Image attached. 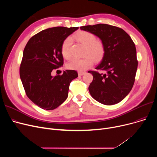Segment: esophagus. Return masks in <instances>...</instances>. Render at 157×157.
I'll list each match as a JSON object with an SVG mask.
<instances>
[{
    "label": "esophagus",
    "mask_w": 157,
    "mask_h": 157,
    "mask_svg": "<svg viewBox=\"0 0 157 157\" xmlns=\"http://www.w3.org/2000/svg\"><path fill=\"white\" fill-rule=\"evenodd\" d=\"M85 73H86L85 72L79 71V72H78V75H79V76H83V75H84V74H85Z\"/></svg>",
    "instance_id": "obj_1"
}]
</instances>
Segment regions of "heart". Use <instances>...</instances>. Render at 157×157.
Instances as JSON below:
<instances>
[{
    "instance_id": "obj_1",
    "label": "heart",
    "mask_w": 157,
    "mask_h": 157,
    "mask_svg": "<svg viewBox=\"0 0 157 157\" xmlns=\"http://www.w3.org/2000/svg\"><path fill=\"white\" fill-rule=\"evenodd\" d=\"M79 43L85 46V55H88L81 59L74 58L67 63V67L78 71H83L91 67L95 61L101 60L105 54V46L101 40L96 39V36L92 33L87 31H80L74 36ZM71 37L64 39L61 46V53L65 59L71 57L70 47Z\"/></svg>"
}]
</instances>
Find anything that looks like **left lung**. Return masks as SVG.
Returning <instances> with one entry per match:
<instances>
[{
    "instance_id": "obj_1",
    "label": "left lung",
    "mask_w": 157,
    "mask_h": 157,
    "mask_svg": "<svg viewBox=\"0 0 157 157\" xmlns=\"http://www.w3.org/2000/svg\"><path fill=\"white\" fill-rule=\"evenodd\" d=\"M99 37L105 46V54L95 68L105 74L89 71L94 79L88 90L95 100L105 105L121 101L133 87L138 62L135 44L122 29L108 24L80 27Z\"/></svg>"
}]
</instances>
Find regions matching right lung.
Instances as JSON below:
<instances>
[{
    "instance_id": "1",
    "label": "right lung",
    "mask_w": 157,
    "mask_h": 157,
    "mask_svg": "<svg viewBox=\"0 0 157 157\" xmlns=\"http://www.w3.org/2000/svg\"><path fill=\"white\" fill-rule=\"evenodd\" d=\"M78 27H56L43 30L32 36L24 48L20 76L29 99L39 108L53 110L68 97L71 82L77 71L66 70L52 76L63 64L61 46L65 39Z\"/></svg>"
}]
</instances>
